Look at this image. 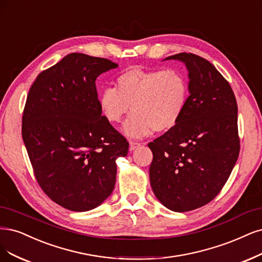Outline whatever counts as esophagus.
<instances>
[{"label":"esophagus","instance_id":"1","mask_svg":"<svg viewBox=\"0 0 262 262\" xmlns=\"http://www.w3.org/2000/svg\"><path fill=\"white\" fill-rule=\"evenodd\" d=\"M141 146V143L135 142V141H130V150H134L135 148H138Z\"/></svg>","mask_w":262,"mask_h":262}]
</instances>
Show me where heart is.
Wrapping results in <instances>:
<instances>
[{"instance_id": "1", "label": "heart", "mask_w": 262, "mask_h": 262, "mask_svg": "<svg viewBox=\"0 0 262 262\" xmlns=\"http://www.w3.org/2000/svg\"><path fill=\"white\" fill-rule=\"evenodd\" d=\"M98 95V106L110 123H118L133 110L122 127L129 138L141 139L155 130L173 129L186 111L189 84L183 71L167 68H130Z\"/></svg>"}]
</instances>
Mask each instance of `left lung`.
<instances>
[{
    "mask_svg": "<svg viewBox=\"0 0 262 262\" xmlns=\"http://www.w3.org/2000/svg\"><path fill=\"white\" fill-rule=\"evenodd\" d=\"M189 77L186 111L173 129L148 143L152 192L167 208L185 212L217 196L239 154L237 103L233 90L207 59L179 53Z\"/></svg>",
    "mask_w": 262,
    "mask_h": 262,
    "instance_id": "obj_1",
    "label": "left lung"
}]
</instances>
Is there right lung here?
Instances as JSON below:
<instances>
[{
	"instance_id": "add662e5",
	"label": "right lung",
	"mask_w": 262,
	"mask_h": 262,
	"mask_svg": "<svg viewBox=\"0 0 262 262\" xmlns=\"http://www.w3.org/2000/svg\"><path fill=\"white\" fill-rule=\"evenodd\" d=\"M118 64L71 53L38 75L23 113L21 134L33 173L49 198L91 210L113 192L116 159L129 142L100 111L95 80Z\"/></svg>"
}]
</instances>
